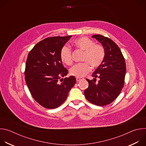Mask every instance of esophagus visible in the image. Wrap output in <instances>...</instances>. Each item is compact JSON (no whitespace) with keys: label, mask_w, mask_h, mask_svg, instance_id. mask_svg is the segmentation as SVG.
Listing matches in <instances>:
<instances>
[{"label":"esophagus","mask_w":146,"mask_h":146,"mask_svg":"<svg viewBox=\"0 0 146 146\" xmlns=\"http://www.w3.org/2000/svg\"><path fill=\"white\" fill-rule=\"evenodd\" d=\"M82 79V78H81V77H76V81H79Z\"/></svg>","instance_id":"34e87169"}]
</instances>
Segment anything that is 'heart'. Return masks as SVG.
<instances>
[{
  "label": "heart",
  "instance_id": "b5f03b06",
  "mask_svg": "<svg viewBox=\"0 0 146 146\" xmlns=\"http://www.w3.org/2000/svg\"><path fill=\"white\" fill-rule=\"evenodd\" d=\"M73 44L78 48L84 51L83 56L84 63L74 65L70 69L71 75L77 77H82L91 70V66L96 68L100 66L105 57V50L103 47L99 44H95L94 41L87 37H81L76 39ZM61 60L68 65L72 64V51L70 48L65 45L60 51Z\"/></svg>",
  "mask_w": 146,
  "mask_h": 146
}]
</instances>
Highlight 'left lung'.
Masks as SVG:
<instances>
[{
  "label": "left lung",
  "mask_w": 146,
  "mask_h": 146,
  "mask_svg": "<svg viewBox=\"0 0 146 146\" xmlns=\"http://www.w3.org/2000/svg\"><path fill=\"white\" fill-rule=\"evenodd\" d=\"M105 50L102 64L92 73L94 80L86 79L88 87L85 90L86 99L95 105L103 106L111 103L119 95L124 85L126 65L119 47L110 38L100 35L92 36ZM100 80L96 82V78Z\"/></svg>",
  "instance_id": "1"
}]
</instances>
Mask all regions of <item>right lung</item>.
<instances>
[{
  "mask_svg": "<svg viewBox=\"0 0 146 146\" xmlns=\"http://www.w3.org/2000/svg\"><path fill=\"white\" fill-rule=\"evenodd\" d=\"M72 36L51 37L41 40L29 52L26 62L25 78L34 99L44 108L53 109L66 99L76 84L73 76L65 77L60 51Z\"/></svg>",
  "mask_w": 146,
  "mask_h": 146,
  "instance_id": "1",
  "label": "right lung"
}]
</instances>
